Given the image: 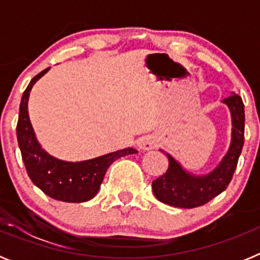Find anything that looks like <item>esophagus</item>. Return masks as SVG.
<instances>
[{"instance_id":"esophagus-1","label":"esophagus","mask_w":260,"mask_h":260,"mask_svg":"<svg viewBox=\"0 0 260 260\" xmlns=\"http://www.w3.org/2000/svg\"><path fill=\"white\" fill-rule=\"evenodd\" d=\"M137 146L139 150L150 151L156 147V139L153 137H142L137 141Z\"/></svg>"}]
</instances>
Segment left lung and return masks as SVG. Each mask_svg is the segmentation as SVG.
Returning a JSON list of instances; mask_svg holds the SVG:
<instances>
[{"mask_svg": "<svg viewBox=\"0 0 260 260\" xmlns=\"http://www.w3.org/2000/svg\"><path fill=\"white\" fill-rule=\"evenodd\" d=\"M232 114V142L226 155L220 164L206 176H194L186 172L169 153L168 171L152 182L156 198L168 206L180 208H195L208 203L221 194L233 178L238 157L245 142V105L241 96L233 93L222 100Z\"/></svg>", "mask_w": 260, "mask_h": 260, "instance_id": "obj_1", "label": "left lung"}]
</instances>
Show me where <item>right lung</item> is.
Segmentation results:
<instances>
[{
  "instance_id": "add662e5",
  "label": "right lung",
  "mask_w": 260,
  "mask_h": 260,
  "mask_svg": "<svg viewBox=\"0 0 260 260\" xmlns=\"http://www.w3.org/2000/svg\"><path fill=\"white\" fill-rule=\"evenodd\" d=\"M49 69H45L32 78L28 87L23 92L17 123L18 144L22 152L23 162L26 165V171L34 185L56 201L82 203L92 199L98 194L105 173L112 162L122 156L137 153L138 151L134 148H125L78 162L62 161L45 152L39 144L29 121L28 98L32 86Z\"/></svg>"
}]
</instances>
